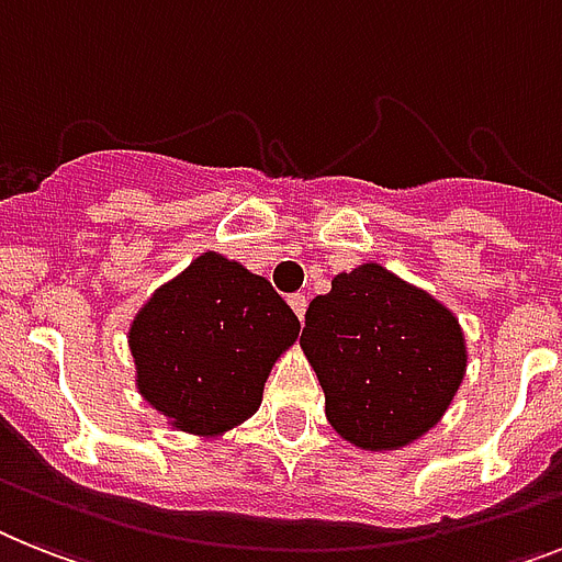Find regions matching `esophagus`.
Segmentation results:
<instances>
[{
    "mask_svg": "<svg viewBox=\"0 0 562 562\" xmlns=\"http://www.w3.org/2000/svg\"><path fill=\"white\" fill-rule=\"evenodd\" d=\"M290 307H292V313L299 315V322H304V313H307V299H304V295H301V292H295V295H290Z\"/></svg>",
    "mask_w": 562,
    "mask_h": 562,
    "instance_id": "esophagus-1",
    "label": "esophagus"
}]
</instances>
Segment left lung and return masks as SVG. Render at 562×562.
<instances>
[{
  "label": "left lung",
  "instance_id": "8db88e82",
  "mask_svg": "<svg viewBox=\"0 0 562 562\" xmlns=\"http://www.w3.org/2000/svg\"><path fill=\"white\" fill-rule=\"evenodd\" d=\"M301 350L327 422L361 451H398L428 434L468 368L457 315L379 263L338 272L310 301Z\"/></svg>",
  "mask_w": 562,
  "mask_h": 562
}]
</instances>
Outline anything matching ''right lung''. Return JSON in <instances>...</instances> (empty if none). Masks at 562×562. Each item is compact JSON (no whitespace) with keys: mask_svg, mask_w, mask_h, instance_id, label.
Wrapping results in <instances>:
<instances>
[{"mask_svg":"<svg viewBox=\"0 0 562 562\" xmlns=\"http://www.w3.org/2000/svg\"><path fill=\"white\" fill-rule=\"evenodd\" d=\"M299 330L267 278L203 252L134 315V382L171 428L221 437L261 407L263 382Z\"/></svg>","mask_w":562,"mask_h":562,"instance_id":"add662e5","label":"right lung"}]
</instances>
